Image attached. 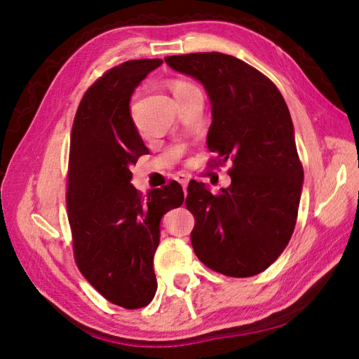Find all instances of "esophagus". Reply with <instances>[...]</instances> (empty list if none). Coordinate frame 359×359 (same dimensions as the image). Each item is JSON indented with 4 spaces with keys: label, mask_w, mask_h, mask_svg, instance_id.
I'll list each match as a JSON object with an SVG mask.
<instances>
[{
    "label": "esophagus",
    "mask_w": 359,
    "mask_h": 359,
    "mask_svg": "<svg viewBox=\"0 0 359 359\" xmlns=\"http://www.w3.org/2000/svg\"><path fill=\"white\" fill-rule=\"evenodd\" d=\"M175 180H177L179 184L184 187V190L187 191V185H188V182H190V177H188L187 174H177L175 175Z\"/></svg>",
    "instance_id": "1"
}]
</instances>
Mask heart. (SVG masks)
Returning <instances> with one entry per match:
<instances>
[{
    "label": "heart",
    "mask_w": 359,
    "mask_h": 359,
    "mask_svg": "<svg viewBox=\"0 0 359 359\" xmlns=\"http://www.w3.org/2000/svg\"><path fill=\"white\" fill-rule=\"evenodd\" d=\"M172 92H174V95H177V93H180L182 90H185V88H190V87H193V85H190V83H187V82H182V81H175V82H172Z\"/></svg>",
    "instance_id": "heart-1"
}]
</instances>
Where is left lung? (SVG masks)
Masks as SVG:
<instances>
[{
	"mask_svg": "<svg viewBox=\"0 0 359 359\" xmlns=\"http://www.w3.org/2000/svg\"><path fill=\"white\" fill-rule=\"evenodd\" d=\"M169 68L204 85L212 106L208 147L231 160V185L212 194L188 185L191 245L229 277H252L280 257L294 231L304 171L294 126L278 88L242 60L220 52L166 57Z\"/></svg>",
	"mask_w": 359,
	"mask_h": 359,
	"instance_id": "1",
	"label": "left lung"
}]
</instances>
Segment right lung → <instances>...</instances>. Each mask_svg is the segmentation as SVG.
Segmentation results:
<instances>
[{"label":"right lung","instance_id":"add662e5","mask_svg":"<svg viewBox=\"0 0 359 359\" xmlns=\"http://www.w3.org/2000/svg\"><path fill=\"white\" fill-rule=\"evenodd\" d=\"M161 63L130 60L109 69L85 92L71 133L66 204L76 263L96 291L125 309L154 299L160 222L184 203L175 180L145 198L131 185V166L149 149L133 121L130 100Z\"/></svg>","mask_w":359,"mask_h":359}]
</instances>
